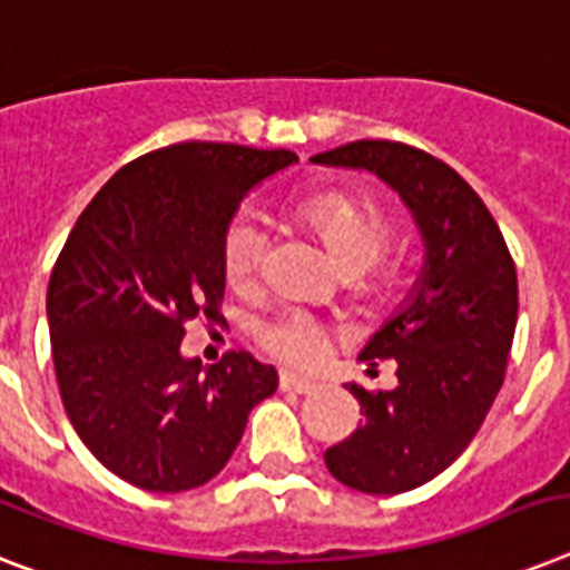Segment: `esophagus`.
<instances>
[{"label":"esophagus","mask_w":570,"mask_h":570,"mask_svg":"<svg viewBox=\"0 0 570 570\" xmlns=\"http://www.w3.org/2000/svg\"><path fill=\"white\" fill-rule=\"evenodd\" d=\"M318 386L307 377H298L293 372H281V392H295V395H313Z\"/></svg>","instance_id":"obj_1"}]
</instances>
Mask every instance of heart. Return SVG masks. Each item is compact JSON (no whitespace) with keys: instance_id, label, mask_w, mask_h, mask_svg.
<instances>
[{"instance_id":"heart-1","label":"heart","mask_w":570,"mask_h":570,"mask_svg":"<svg viewBox=\"0 0 570 570\" xmlns=\"http://www.w3.org/2000/svg\"><path fill=\"white\" fill-rule=\"evenodd\" d=\"M298 216L325 239L342 269H368L392 237L386 207L363 189H322L301 198ZM269 245L266 222L254 210H239L222 234V269L228 284L248 286ZM257 340L269 354L293 365L316 363L325 351V327L301 309H284L257 327Z\"/></svg>"}]
</instances>
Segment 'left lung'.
Listing matches in <instances>:
<instances>
[{"mask_svg":"<svg viewBox=\"0 0 570 570\" xmlns=\"http://www.w3.org/2000/svg\"><path fill=\"white\" fill-rule=\"evenodd\" d=\"M313 164L390 184L424 245L410 295L360 351V360H395L397 386L345 383L363 424L325 451L327 471L357 492H410L469 448L501 392L518 322L515 263L483 198L428 151L357 140Z\"/></svg>","mask_w":570,"mask_h":570,"instance_id":"1","label":"left lung"}]
</instances>
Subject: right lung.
<instances>
[{
    "label": "right lung",
    "instance_id": "add662e5",
    "mask_svg": "<svg viewBox=\"0 0 570 570\" xmlns=\"http://www.w3.org/2000/svg\"><path fill=\"white\" fill-rule=\"evenodd\" d=\"M286 149L175 142L122 166L69 230L46 293L55 374L92 456L146 492L216 478L245 421L275 395V365L180 354L189 318L219 316L222 234Z\"/></svg>",
    "mask_w": 570,
    "mask_h": 570
}]
</instances>
